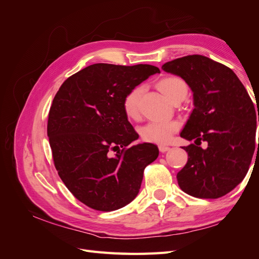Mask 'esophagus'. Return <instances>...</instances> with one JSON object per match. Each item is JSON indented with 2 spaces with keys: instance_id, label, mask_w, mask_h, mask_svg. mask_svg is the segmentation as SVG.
I'll use <instances>...</instances> for the list:
<instances>
[{
  "instance_id": "esophagus-1",
  "label": "esophagus",
  "mask_w": 259,
  "mask_h": 259,
  "mask_svg": "<svg viewBox=\"0 0 259 259\" xmlns=\"http://www.w3.org/2000/svg\"><path fill=\"white\" fill-rule=\"evenodd\" d=\"M169 147L168 146H164V145H160L159 146V150L161 151V152H166V151H168L169 150Z\"/></svg>"
}]
</instances>
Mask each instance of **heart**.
I'll return each instance as SVG.
<instances>
[{
  "mask_svg": "<svg viewBox=\"0 0 259 259\" xmlns=\"http://www.w3.org/2000/svg\"><path fill=\"white\" fill-rule=\"evenodd\" d=\"M158 88L171 103L178 98H185L188 88L184 80L178 76H167L158 83ZM142 86L132 89L123 100L124 111L131 119H138L139 100L142 96ZM179 130V123L174 120H153L147 123L140 130L143 139L148 143L167 144L171 136Z\"/></svg>",
  "mask_w": 259,
  "mask_h": 259,
  "instance_id": "1",
  "label": "heart"
}]
</instances>
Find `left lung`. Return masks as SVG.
<instances>
[{"label":"left lung","instance_id":"1","mask_svg":"<svg viewBox=\"0 0 259 259\" xmlns=\"http://www.w3.org/2000/svg\"><path fill=\"white\" fill-rule=\"evenodd\" d=\"M162 69L184 79L193 93L194 109L180 136L194 144L184 147L188 161L177 174L180 189L194 198H221L247 173L257 149L259 111L237 74L208 57L189 55Z\"/></svg>","mask_w":259,"mask_h":259}]
</instances>
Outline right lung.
Instances as JSON below:
<instances>
[{"label":"right lung","mask_w":259,"mask_h":259,"mask_svg":"<svg viewBox=\"0 0 259 259\" xmlns=\"http://www.w3.org/2000/svg\"><path fill=\"white\" fill-rule=\"evenodd\" d=\"M154 73L160 69L151 65H91L69 76L54 97L48 136L55 167L69 191L93 209L131 203L146 166L158 158L152 144L131 146L138 134L123 108L126 94Z\"/></svg>","instance_id":"add662e5"}]
</instances>
